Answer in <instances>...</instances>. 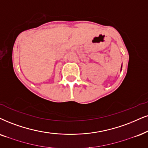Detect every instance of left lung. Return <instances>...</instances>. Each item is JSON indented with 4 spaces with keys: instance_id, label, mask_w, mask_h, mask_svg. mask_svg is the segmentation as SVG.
I'll use <instances>...</instances> for the list:
<instances>
[{
    "instance_id": "obj_1",
    "label": "left lung",
    "mask_w": 148,
    "mask_h": 148,
    "mask_svg": "<svg viewBox=\"0 0 148 148\" xmlns=\"http://www.w3.org/2000/svg\"><path fill=\"white\" fill-rule=\"evenodd\" d=\"M121 68H122V65H121Z\"/></svg>"
}]
</instances>
